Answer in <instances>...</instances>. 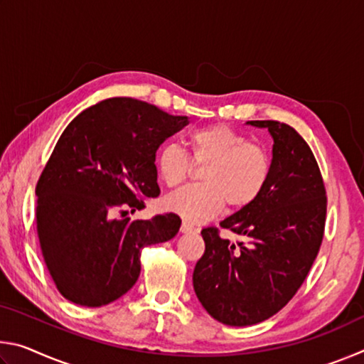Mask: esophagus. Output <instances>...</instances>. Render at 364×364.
Instances as JSON below:
<instances>
[{"label": "esophagus", "instance_id": "1", "mask_svg": "<svg viewBox=\"0 0 364 364\" xmlns=\"http://www.w3.org/2000/svg\"><path fill=\"white\" fill-rule=\"evenodd\" d=\"M196 231H197L196 228L193 225L186 223V221H183V223H181V232H196Z\"/></svg>", "mask_w": 364, "mask_h": 364}]
</instances>
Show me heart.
I'll use <instances>...</instances> for the list:
<instances>
[{"label": "heart", "instance_id": "b5f03b06", "mask_svg": "<svg viewBox=\"0 0 364 364\" xmlns=\"http://www.w3.org/2000/svg\"><path fill=\"white\" fill-rule=\"evenodd\" d=\"M188 146L200 171L202 184L186 186L165 199V208L193 225L218 215L225 204L245 208L267 188L271 159L263 146L249 143L244 133L228 125H210L189 133ZM157 173L168 188L181 184L191 171V162L180 146H162L156 157Z\"/></svg>", "mask_w": 364, "mask_h": 364}]
</instances>
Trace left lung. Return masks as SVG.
<instances>
[{
  "mask_svg": "<svg viewBox=\"0 0 364 364\" xmlns=\"http://www.w3.org/2000/svg\"><path fill=\"white\" fill-rule=\"evenodd\" d=\"M273 138L271 175L254 204L221 221L249 239L237 247L217 228L202 230L205 252L193 284L208 315L228 326H252L287 305L321 247L326 191L310 146L292 127L250 120Z\"/></svg>",
  "mask_w": 364,
  "mask_h": 364,
  "instance_id": "1",
  "label": "left lung"
}]
</instances>
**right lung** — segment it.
Listing matches in <instances>:
<instances>
[{"mask_svg":"<svg viewBox=\"0 0 364 364\" xmlns=\"http://www.w3.org/2000/svg\"><path fill=\"white\" fill-rule=\"evenodd\" d=\"M188 117L133 97H109L73 119L36 184V231L59 292L102 306L134 286L141 250L180 231L175 213L127 217L157 197L156 152ZM122 213V218L116 215Z\"/></svg>","mask_w":364,"mask_h":364,"instance_id":"1","label":"right lung"}]
</instances>
